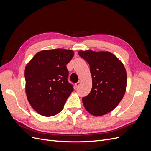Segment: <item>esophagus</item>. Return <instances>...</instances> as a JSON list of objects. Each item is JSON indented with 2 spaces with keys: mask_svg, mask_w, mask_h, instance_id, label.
Segmentation results:
<instances>
[{
  "mask_svg": "<svg viewBox=\"0 0 151 151\" xmlns=\"http://www.w3.org/2000/svg\"><path fill=\"white\" fill-rule=\"evenodd\" d=\"M81 84V81H79L78 82H77V83H76V86L77 88V87H79Z\"/></svg>",
  "mask_w": 151,
  "mask_h": 151,
  "instance_id": "esophagus-1",
  "label": "esophagus"
}]
</instances>
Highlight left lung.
Returning a JSON list of instances; mask_svg holds the SVG:
<instances>
[{
    "label": "left lung",
    "mask_w": 151,
    "mask_h": 151,
    "mask_svg": "<svg viewBox=\"0 0 151 151\" xmlns=\"http://www.w3.org/2000/svg\"><path fill=\"white\" fill-rule=\"evenodd\" d=\"M79 56L89 63L92 89L83 98L86 109L96 116L106 115L120 103L127 88V72L123 63L109 52L79 51Z\"/></svg>",
    "instance_id": "left-lung-1"
}]
</instances>
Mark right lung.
I'll list each match as a JSON object with an SVG mask.
<instances>
[{
	"label": "right lung",
	"instance_id": "add662e5",
	"mask_svg": "<svg viewBox=\"0 0 151 151\" xmlns=\"http://www.w3.org/2000/svg\"><path fill=\"white\" fill-rule=\"evenodd\" d=\"M74 53L65 49L45 50L32 58L25 67L27 99L40 115L52 116L60 113L74 90L68 82L67 64Z\"/></svg>",
	"mask_w": 151,
	"mask_h": 151
}]
</instances>
